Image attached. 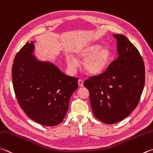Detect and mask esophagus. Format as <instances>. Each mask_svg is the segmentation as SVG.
Wrapping results in <instances>:
<instances>
[{
  "label": "esophagus",
  "instance_id": "34e87169",
  "mask_svg": "<svg viewBox=\"0 0 153 153\" xmlns=\"http://www.w3.org/2000/svg\"><path fill=\"white\" fill-rule=\"evenodd\" d=\"M78 84H79V85L80 86V87H83V86H84V81H83L82 79H79L78 80Z\"/></svg>",
  "mask_w": 153,
  "mask_h": 153
}]
</instances>
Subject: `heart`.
Segmentation results:
<instances>
[{
  "label": "heart",
  "instance_id": "b5f03b06",
  "mask_svg": "<svg viewBox=\"0 0 153 153\" xmlns=\"http://www.w3.org/2000/svg\"><path fill=\"white\" fill-rule=\"evenodd\" d=\"M111 52L108 48H100L98 45H89L77 49L72 57L66 59L68 66L71 70L76 68V61H84V68L88 74L98 75L103 72L109 63Z\"/></svg>",
  "mask_w": 153,
  "mask_h": 153
}]
</instances>
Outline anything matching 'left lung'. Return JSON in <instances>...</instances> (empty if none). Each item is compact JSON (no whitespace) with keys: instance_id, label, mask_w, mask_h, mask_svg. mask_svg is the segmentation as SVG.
Here are the masks:
<instances>
[{"instance_id":"1","label":"left lung","mask_w":153,"mask_h":153,"mask_svg":"<svg viewBox=\"0 0 153 153\" xmlns=\"http://www.w3.org/2000/svg\"><path fill=\"white\" fill-rule=\"evenodd\" d=\"M113 37L117 40L118 58L102 73L84 82L95 117L109 124L123 120L135 109L145 82V68L138 50L124 35Z\"/></svg>"}]
</instances>
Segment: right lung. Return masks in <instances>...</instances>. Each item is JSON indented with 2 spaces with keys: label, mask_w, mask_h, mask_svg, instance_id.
<instances>
[{
  "label": "right lung",
  "mask_w": 153,
  "mask_h": 153,
  "mask_svg": "<svg viewBox=\"0 0 153 153\" xmlns=\"http://www.w3.org/2000/svg\"><path fill=\"white\" fill-rule=\"evenodd\" d=\"M33 50V43L27 42L14 59V91L29 118L44 126H55L66 115L78 79L66 76L52 63L38 62L31 55Z\"/></svg>",
  "instance_id": "1"
}]
</instances>
